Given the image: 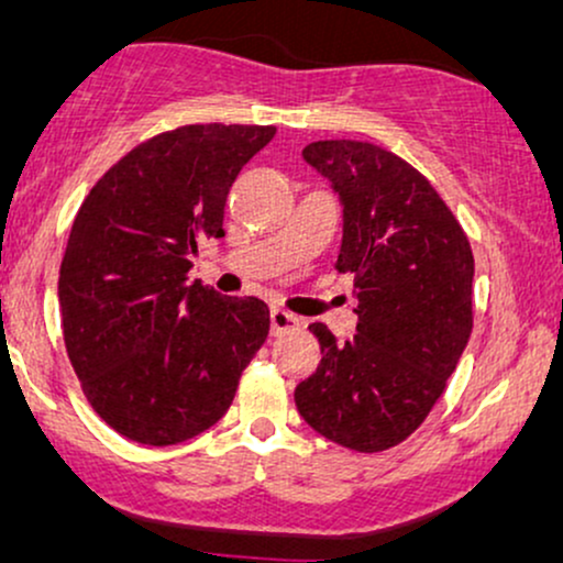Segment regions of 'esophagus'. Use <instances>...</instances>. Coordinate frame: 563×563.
Here are the masks:
<instances>
[{"label":"esophagus","instance_id":"34e87169","mask_svg":"<svg viewBox=\"0 0 563 563\" xmlns=\"http://www.w3.org/2000/svg\"><path fill=\"white\" fill-rule=\"evenodd\" d=\"M300 325H302L300 318L289 313V310H282V308L271 310V331H274V336L289 334V331H297Z\"/></svg>","mask_w":563,"mask_h":563}]
</instances>
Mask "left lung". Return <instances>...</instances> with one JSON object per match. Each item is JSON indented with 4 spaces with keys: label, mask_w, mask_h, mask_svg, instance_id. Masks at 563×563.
<instances>
[{
    "label": "left lung",
    "mask_w": 563,
    "mask_h": 563,
    "mask_svg": "<svg viewBox=\"0 0 563 563\" xmlns=\"http://www.w3.org/2000/svg\"><path fill=\"white\" fill-rule=\"evenodd\" d=\"M302 158L344 208L336 268L355 276L357 334L313 323L321 365L295 388L302 420L352 451H386L422 426L473 334L475 258L433 185L380 145L318 141Z\"/></svg>",
    "instance_id": "1"
}]
</instances>
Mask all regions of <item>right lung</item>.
<instances>
[{"label":"right lung","instance_id":"add662e5","mask_svg":"<svg viewBox=\"0 0 563 563\" xmlns=\"http://www.w3.org/2000/svg\"><path fill=\"white\" fill-rule=\"evenodd\" d=\"M271 124H185L135 145L82 200L59 268L69 363L124 439L172 446L224 418L268 336V305L187 282L203 240L224 238L240 169Z\"/></svg>","mask_w":563,"mask_h":563}]
</instances>
